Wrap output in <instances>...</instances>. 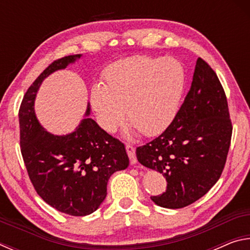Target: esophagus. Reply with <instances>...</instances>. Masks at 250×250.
<instances>
[{
  "instance_id": "esophagus-1",
  "label": "esophagus",
  "mask_w": 250,
  "mask_h": 250,
  "mask_svg": "<svg viewBox=\"0 0 250 250\" xmlns=\"http://www.w3.org/2000/svg\"><path fill=\"white\" fill-rule=\"evenodd\" d=\"M125 150H126V153H128L129 158H130V163L131 164H135L138 162L137 161V156H135V149L134 146H130V145H126L125 146Z\"/></svg>"
}]
</instances>
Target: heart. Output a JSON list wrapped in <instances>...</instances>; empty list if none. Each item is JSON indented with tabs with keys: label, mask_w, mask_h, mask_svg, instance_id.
I'll return each instance as SVG.
<instances>
[{
	"label": "heart",
	"mask_w": 250,
	"mask_h": 250,
	"mask_svg": "<svg viewBox=\"0 0 250 250\" xmlns=\"http://www.w3.org/2000/svg\"><path fill=\"white\" fill-rule=\"evenodd\" d=\"M104 82L90 90V105L100 128L116 132L126 115L133 131L154 137L179 112L185 70L174 58L137 56L107 67Z\"/></svg>",
	"instance_id": "1"
}]
</instances>
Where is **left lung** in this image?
Here are the masks:
<instances>
[{"label": "left lung", "mask_w": 250, "mask_h": 250, "mask_svg": "<svg viewBox=\"0 0 250 250\" xmlns=\"http://www.w3.org/2000/svg\"><path fill=\"white\" fill-rule=\"evenodd\" d=\"M231 122L221 82L202 58L191 89L162 134L137 147L142 166L162 173L167 191L151 196L156 205L182 208L200 200L221 177L231 139Z\"/></svg>", "instance_id": "1"}]
</instances>
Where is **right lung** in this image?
<instances>
[{"mask_svg": "<svg viewBox=\"0 0 250 250\" xmlns=\"http://www.w3.org/2000/svg\"><path fill=\"white\" fill-rule=\"evenodd\" d=\"M82 56L52 62L28 88L19 112L21 152L34 188L48 205L71 216L98 209L107 196L110 176L129 166L124 143L88 117L89 104L83 119L68 134L49 133L37 119L34 104L43 80Z\"/></svg>", "mask_w": 250, "mask_h": 250, "instance_id": "add662e5", "label": "right lung"}]
</instances>
